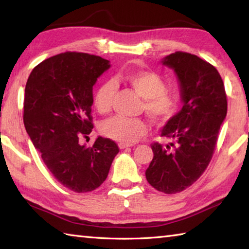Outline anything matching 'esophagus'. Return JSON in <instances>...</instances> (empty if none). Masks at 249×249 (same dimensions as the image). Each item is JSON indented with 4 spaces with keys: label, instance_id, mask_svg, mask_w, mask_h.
Masks as SVG:
<instances>
[{
    "label": "esophagus",
    "instance_id": "1",
    "mask_svg": "<svg viewBox=\"0 0 249 249\" xmlns=\"http://www.w3.org/2000/svg\"><path fill=\"white\" fill-rule=\"evenodd\" d=\"M119 147H120V149H125V148H127V147H130V145H128V144H124V142H120V144H119Z\"/></svg>",
    "mask_w": 249,
    "mask_h": 249
}]
</instances>
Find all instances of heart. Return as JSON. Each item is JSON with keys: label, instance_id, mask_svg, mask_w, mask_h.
<instances>
[{"label": "heart", "instance_id": "heart-1", "mask_svg": "<svg viewBox=\"0 0 249 249\" xmlns=\"http://www.w3.org/2000/svg\"><path fill=\"white\" fill-rule=\"evenodd\" d=\"M122 80L144 99L142 107L154 123L165 124L174 117L178 108V100L166 89V82L161 75L149 70H136L124 73ZM116 89L114 80H107L96 89L94 107L101 114L111 111ZM147 130V123L138 117L114 116L101 125L103 136L128 145L140 141Z\"/></svg>", "mask_w": 249, "mask_h": 249}]
</instances>
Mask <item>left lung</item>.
<instances>
[{
    "label": "left lung",
    "mask_w": 249,
    "mask_h": 249,
    "mask_svg": "<svg viewBox=\"0 0 249 249\" xmlns=\"http://www.w3.org/2000/svg\"><path fill=\"white\" fill-rule=\"evenodd\" d=\"M162 64L179 79L183 107L161 130V137L172 142L151 144L154 157L146 179L156 190L174 195L192 185L208 168L226 116L227 100L218 71L200 57L176 52Z\"/></svg>",
    "instance_id": "left-lung-1"
}]
</instances>
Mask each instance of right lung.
<instances>
[{
  "label": "right lung",
  "instance_id": "add662e5",
  "mask_svg": "<svg viewBox=\"0 0 249 249\" xmlns=\"http://www.w3.org/2000/svg\"><path fill=\"white\" fill-rule=\"evenodd\" d=\"M108 68L107 59L67 52L37 65L25 87L26 132L58 182L78 193L99 188L120 151L109 138L80 145L93 128V86Z\"/></svg>",
  "mask_w": 249,
  "mask_h": 249
}]
</instances>
